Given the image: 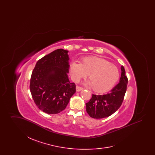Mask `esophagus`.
<instances>
[{
	"label": "esophagus",
	"instance_id": "esophagus-1",
	"mask_svg": "<svg viewBox=\"0 0 155 155\" xmlns=\"http://www.w3.org/2000/svg\"><path fill=\"white\" fill-rule=\"evenodd\" d=\"M83 89V88H82L81 87H79V86H77L76 87V91L77 92H79V91H81Z\"/></svg>",
	"mask_w": 155,
	"mask_h": 155
}]
</instances>
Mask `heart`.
Masks as SVG:
<instances>
[{
    "mask_svg": "<svg viewBox=\"0 0 155 155\" xmlns=\"http://www.w3.org/2000/svg\"><path fill=\"white\" fill-rule=\"evenodd\" d=\"M70 73L74 81H78L88 74L89 84L94 91L104 93L113 87L119 79L117 67L105 59L91 56L82 59L81 64H70Z\"/></svg>",
    "mask_w": 155,
    "mask_h": 155,
    "instance_id": "obj_1",
    "label": "heart"
}]
</instances>
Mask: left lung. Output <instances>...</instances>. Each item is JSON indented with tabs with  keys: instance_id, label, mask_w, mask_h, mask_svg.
I'll return each instance as SVG.
<instances>
[{
	"instance_id": "1",
	"label": "left lung",
	"mask_w": 155,
	"mask_h": 155,
	"mask_svg": "<svg viewBox=\"0 0 155 155\" xmlns=\"http://www.w3.org/2000/svg\"><path fill=\"white\" fill-rule=\"evenodd\" d=\"M121 75L118 84L107 94L96 95L93 94L92 98L86 103V110L89 116L94 118L107 117L118 110L123 102L128 78L124 67H121Z\"/></svg>"
}]
</instances>
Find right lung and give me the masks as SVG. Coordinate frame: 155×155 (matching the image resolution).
I'll return each mask as SVG.
<instances>
[{
    "instance_id": "1",
    "label": "right lung",
    "mask_w": 155,
    "mask_h": 155,
    "mask_svg": "<svg viewBox=\"0 0 155 155\" xmlns=\"http://www.w3.org/2000/svg\"><path fill=\"white\" fill-rule=\"evenodd\" d=\"M68 51L57 49L37 61L30 79V89L38 107L48 114L64 110L75 93V84L70 82Z\"/></svg>"
}]
</instances>
